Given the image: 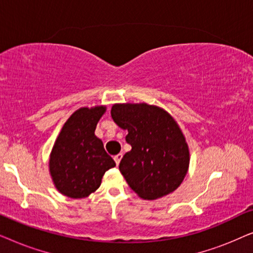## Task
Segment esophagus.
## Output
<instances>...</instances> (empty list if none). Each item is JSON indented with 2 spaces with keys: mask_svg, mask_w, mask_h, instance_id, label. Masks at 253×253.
<instances>
[{
  "mask_svg": "<svg viewBox=\"0 0 253 253\" xmlns=\"http://www.w3.org/2000/svg\"><path fill=\"white\" fill-rule=\"evenodd\" d=\"M122 157H123V154H122V153H119L117 155H115V157H114V160H115V162H116V165H117V166L120 165L121 160H122Z\"/></svg>",
  "mask_w": 253,
  "mask_h": 253,
  "instance_id": "obj_1",
  "label": "esophagus"
}]
</instances>
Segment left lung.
I'll return each instance as SVG.
<instances>
[{
  "mask_svg": "<svg viewBox=\"0 0 253 253\" xmlns=\"http://www.w3.org/2000/svg\"><path fill=\"white\" fill-rule=\"evenodd\" d=\"M112 117L127 130L131 145L120 171L140 198L153 200L181 185L190 164L188 144L178 124L160 107L147 103H115Z\"/></svg>",
  "mask_w": 253,
  "mask_h": 253,
  "instance_id": "1",
  "label": "left lung"
}]
</instances>
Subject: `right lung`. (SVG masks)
<instances>
[{
	"instance_id": "add662e5",
	"label": "right lung",
	"mask_w": 253,
	"mask_h": 253,
	"mask_svg": "<svg viewBox=\"0 0 253 253\" xmlns=\"http://www.w3.org/2000/svg\"><path fill=\"white\" fill-rule=\"evenodd\" d=\"M105 106L83 107L62 127L51 150L49 172L62 195L78 199L88 197L101 184L102 176L116 164L94 134Z\"/></svg>"
}]
</instances>
